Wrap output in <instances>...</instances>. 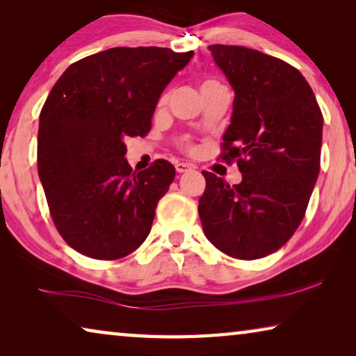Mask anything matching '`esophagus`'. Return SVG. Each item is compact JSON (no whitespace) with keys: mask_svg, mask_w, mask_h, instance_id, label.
Here are the masks:
<instances>
[{"mask_svg":"<svg viewBox=\"0 0 356 356\" xmlns=\"http://www.w3.org/2000/svg\"><path fill=\"white\" fill-rule=\"evenodd\" d=\"M193 170V165H188V163H176V171L179 174L182 172H188Z\"/></svg>","mask_w":356,"mask_h":356,"instance_id":"34e87169","label":"esophagus"}]
</instances>
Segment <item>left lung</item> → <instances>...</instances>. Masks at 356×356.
Segmentation results:
<instances>
[{"label":"left lung","instance_id":"1","mask_svg":"<svg viewBox=\"0 0 356 356\" xmlns=\"http://www.w3.org/2000/svg\"><path fill=\"white\" fill-rule=\"evenodd\" d=\"M209 50L236 94L222 159H238L242 182L204 171L197 210L210 243L252 261L280 250L303 220L321 171L323 118L291 64L246 47Z\"/></svg>","mask_w":356,"mask_h":356}]
</instances>
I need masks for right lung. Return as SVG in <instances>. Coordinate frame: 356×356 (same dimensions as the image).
<instances>
[{"label": "right lung", "instance_id": "right-lung-1", "mask_svg": "<svg viewBox=\"0 0 356 356\" xmlns=\"http://www.w3.org/2000/svg\"><path fill=\"white\" fill-rule=\"evenodd\" d=\"M193 51L116 47L74 63L39 118L38 170L59 234L81 254L113 261L150 232L176 170L156 160L131 172L125 138L144 136L165 88Z\"/></svg>", "mask_w": 356, "mask_h": 356}]
</instances>
